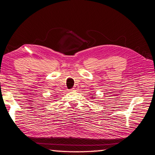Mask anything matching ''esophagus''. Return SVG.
Returning <instances> with one entry per match:
<instances>
[{
  "label": "esophagus",
  "instance_id": "esophagus-1",
  "mask_svg": "<svg viewBox=\"0 0 155 155\" xmlns=\"http://www.w3.org/2000/svg\"><path fill=\"white\" fill-rule=\"evenodd\" d=\"M78 88H79V87H78V85H75L74 87H73V90H74V91H75V90H77Z\"/></svg>",
  "mask_w": 155,
  "mask_h": 155
}]
</instances>
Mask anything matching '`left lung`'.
<instances>
[{"instance_id":"1","label":"left lung","mask_w":155,"mask_h":155,"mask_svg":"<svg viewBox=\"0 0 155 155\" xmlns=\"http://www.w3.org/2000/svg\"><path fill=\"white\" fill-rule=\"evenodd\" d=\"M93 96H92V98H93Z\"/></svg>"}]
</instances>
